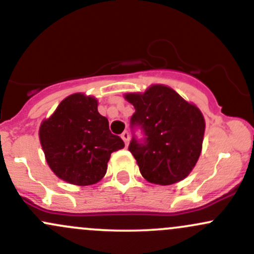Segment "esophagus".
I'll use <instances>...</instances> for the list:
<instances>
[{"label": "esophagus", "mask_w": 254, "mask_h": 254, "mask_svg": "<svg viewBox=\"0 0 254 254\" xmlns=\"http://www.w3.org/2000/svg\"><path fill=\"white\" fill-rule=\"evenodd\" d=\"M122 138H123V141H124V142H125V145H127V143H129V140H130L129 131H124V132H123Z\"/></svg>", "instance_id": "1"}]
</instances>
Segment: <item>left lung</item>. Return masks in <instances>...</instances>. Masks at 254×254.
<instances>
[{"instance_id": "1", "label": "left lung", "mask_w": 254, "mask_h": 254, "mask_svg": "<svg viewBox=\"0 0 254 254\" xmlns=\"http://www.w3.org/2000/svg\"><path fill=\"white\" fill-rule=\"evenodd\" d=\"M134 106L129 151L149 183L172 185L190 174L201 154L204 119L196 106L174 90L153 85L145 93H127ZM140 128L143 137L134 135Z\"/></svg>"}]
</instances>
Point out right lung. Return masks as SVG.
Instances as JSON below:
<instances>
[{"instance_id": "1", "label": "right lung", "mask_w": 254, "mask_h": 254, "mask_svg": "<svg viewBox=\"0 0 254 254\" xmlns=\"http://www.w3.org/2000/svg\"><path fill=\"white\" fill-rule=\"evenodd\" d=\"M40 142L50 168L74 185H92L107 172L111 154L124 147L109 130L108 119L97 111V100L74 93L42 122Z\"/></svg>"}]
</instances>
